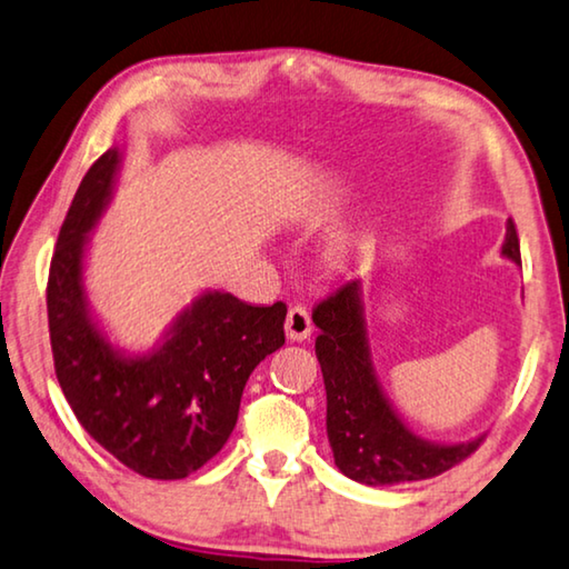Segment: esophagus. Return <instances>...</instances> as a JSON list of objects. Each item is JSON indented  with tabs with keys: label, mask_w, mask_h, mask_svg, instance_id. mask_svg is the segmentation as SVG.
Instances as JSON below:
<instances>
[{
	"label": "esophagus",
	"mask_w": 569,
	"mask_h": 569,
	"mask_svg": "<svg viewBox=\"0 0 569 569\" xmlns=\"http://www.w3.org/2000/svg\"><path fill=\"white\" fill-rule=\"evenodd\" d=\"M313 331V321L309 317V311L303 306H293L286 317V337L291 341H303L309 339Z\"/></svg>",
	"instance_id": "34e87169"
}]
</instances>
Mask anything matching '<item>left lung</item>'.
<instances>
[{
  "label": "left lung",
  "mask_w": 569,
  "mask_h": 569,
  "mask_svg": "<svg viewBox=\"0 0 569 569\" xmlns=\"http://www.w3.org/2000/svg\"><path fill=\"white\" fill-rule=\"evenodd\" d=\"M501 256L521 266L511 220ZM313 323L321 329L317 359L327 387V436L333 463L347 479L365 486L432 479L479 448L483 436L458 443L420 438L395 410L375 372L359 278L323 299L313 309Z\"/></svg>",
  "instance_id": "8db88e82"
}]
</instances>
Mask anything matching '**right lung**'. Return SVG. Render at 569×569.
<instances>
[{
	"label": "right lung",
	"mask_w": 569,
	"mask_h": 569,
	"mask_svg": "<svg viewBox=\"0 0 569 569\" xmlns=\"http://www.w3.org/2000/svg\"><path fill=\"white\" fill-rule=\"evenodd\" d=\"M123 151L88 169L48 278L50 345L62 395L88 436L147 479L194 473L228 443L252 369L283 347L286 303L197 293L149 351L111 341L86 291L90 232L113 200Z\"/></svg>",
	"instance_id": "right-lung-1"
}]
</instances>
